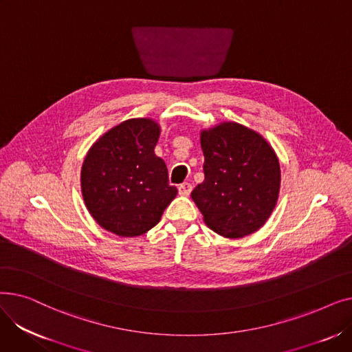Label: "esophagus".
<instances>
[{"instance_id": "obj_1", "label": "esophagus", "mask_w": 352, "mask_h": 352, "mask_svg": "<svg viewBox=\"0 0 352 352\" xmlns=\"http://www.w3.org/2000/svg\"><path fill=\"white\" fill-rule=\"evenodd\" d=\"M191 191H192V187H191V184H188V182H182L181 186H178V192H179V195L187 197V195L191 194Z\"/></svg>"}]
</instances>
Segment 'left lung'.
<instances>
[{
    "instance_id": "obj_1",
    "label": "left lung",
    "mask_w": 352,
    "mask_h": 352,
    "mask_svg": "<svg viewBox=\"0 0 352 352\" xmlns=\"http://www.w3.org/2000/svg\"><path fill=\"white\" fill-rule=\"evenodd\" d=\"M204 182L191 197L206 224L226 238L260 230L275 208L281 170L263 135L236 122L201 131Z\"/></svg>"
}]
</instances>
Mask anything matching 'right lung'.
<instances>
[{
    "label": "right lung",
    "mask_w": 352,
    "mask_h": 352,
    "mask_svg": "<svg viewBox=\"0 0 352 352\" xmlns=\"http://www.w3.org/2000/svg\"><path fill=\"white\" fill-rule=\"evenodd\" d=\"M160 125L151 118L126 120L100 137L81 168L85 207L98 226L120 236L155 227L177 195L165 162L155 155Z\"/></svg>",
    "instance_id": "obj_1"
}]
</instances>
